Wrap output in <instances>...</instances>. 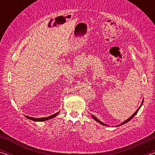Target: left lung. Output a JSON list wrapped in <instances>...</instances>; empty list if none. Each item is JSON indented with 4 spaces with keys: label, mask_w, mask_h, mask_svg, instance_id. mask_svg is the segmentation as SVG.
<instances>
[{
    "label": "left lung",
    "mask_w": 155,
    "mask_h": 155,
    "mask_svg": "<svg viewBox=\"0 0 155 155\" xmlns=\"http://www.w3.org/2000/svg\"><path fill=\"white\" fill-rule=\"evenodd\" d=\"M142 104H143V102H142V103H141V106H140V107H139V108L137 109V111H135V112L134 113V114H133V115H131V117H129V118H128V119H127V120H126V121H124V122H123L122 123V124H120L119 126H120V125H122V124H125V123H127V122H129V121H130V120L131 119H132V118H133V117H134V116H135V115L136 114H137V112H138V111H139V109H140V107H141V105H142ZM92 117H93V118H94V120H96V121H97V122H99V123H101V124H103V125H104V126H106V124H104V123H103V122H101V121H100V120H98V119H97L96 117H94V115H92Z\"/></svg>",
    "instance_id": "1"
}]
</instances>
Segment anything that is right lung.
<instances>
[{
    "mask_svg": "<svg viewBox=\"0 0 155 155\" xmlns=\"http://www.w3.org/2000/svg\"><path fill=\"white\" fill-rule=\"evenodd\" d=\"M59 112L57 113V114H55L52 115H51V116H49V117H41V118H34V117H28V116H26V117H27V118H28V119H30V120H33V121H37V122L46 121V120H47L51 119V118H52V117H55L56 115L59 114Z\"/></svg>",
    "mask_w": 155,
    "mask_h": 155,
    "instance_id": "add662e5",
    "label": "right lung"
}]
</instances>
